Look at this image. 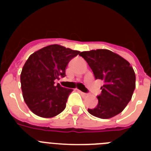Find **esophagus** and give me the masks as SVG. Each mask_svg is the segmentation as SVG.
Instances as JSON below:
<instances>
[{
  "label": "esophagus",
  "mask_w": 151,
  "mask_h": 151,
  "mask_svg": "<svg viewBox=\"0 0 151 151\" xmlns=\"http://www.w3.org/2000/svg\"><path fill=\"white\" fill-rule=\"evenodd\" d=\"M78 92H79L80 94H82V95H83V96H87L88 95V94H86V93H84V92L81 91H80V90H78Z\"/></svg>",
  "instance_id": "1"
}]
</instances>
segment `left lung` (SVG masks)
Masks as SVG:
<instances>
[{"mask_svg": "<svg viewBox=\"0 0 151 151\" xmlns=\"http://www.w3.org/2000/svg\"><path fill=\"white\" fill-rule=\"evenodd\" d=\"M88 63L96 79L104 80L98 104L88 111L94 116L110 119L127 106L135 88V74L123 57L106 49L83 51L79 54Z\"/></svg>", "mask_w": 151, "mask_h": 151, "instance_id": "left-lung-1", "label": "left lung"}]
</instances>
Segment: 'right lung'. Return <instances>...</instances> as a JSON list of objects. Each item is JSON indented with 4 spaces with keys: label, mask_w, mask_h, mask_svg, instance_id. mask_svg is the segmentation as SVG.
<instances>
[{
    "label": "right lung",
    "mask_w": 151,
    "mask_h": 151,
    "mask_svg": "<svg viewBox=\"0 0 151 151\" xmlns=\"http://www.w3.org/2000/svg\"><path fill=\"white\" fill-rule=\"evenodd\" d=\"M80 51L59 45L45 47L31 54L20 75L22 97L35 115L52 118L66 108L73 89L55 85L54 80L66 76L68 63Z\"/></svg>",
    "instance_id": "obj_1"
}]
</instances>
